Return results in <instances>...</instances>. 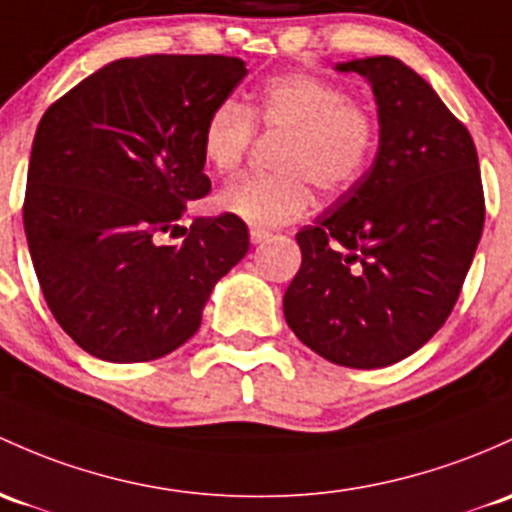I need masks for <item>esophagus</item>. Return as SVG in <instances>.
Segmentation results:
<instances>
[{"instance_id":"1","label":"esophagus","mask_w":512,"mask_h":512,"mask_svg":"<svg viewBox=\"0 0 512 512\" xmlns=\"http://www.w3.org/2000/svg\"><path fill=\"white\" fill-rule=\"evenodd\" d=\"M251 244H261V241H266L268 236H271V232H266V229H258V227H251Z\"/></svg>"}]
</instances>
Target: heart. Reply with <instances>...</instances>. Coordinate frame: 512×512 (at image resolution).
<instances>
[{
	"label": "heart",
	"instance_id": "obj_1",
	"mask_svg": "<svg viewBox=\"0 0 512 512\" xmlns=\"http://www.w3.org/2000/svg\"><path fill=\"white\" fill-rule=\"evenodd\" d=\"M285 134L280 175H239L217 192L224 214L254 227H280L310 210L312 188L339 195L359 183L378 148V119L332 80L310 73L276 75L261 87L251 109L236 100L217 102L200 131L202 161L229 173L254 141L256 125Z\"/></svg>",
	"mask_w": 512,
	"mask_h": 512
}]
</instances>
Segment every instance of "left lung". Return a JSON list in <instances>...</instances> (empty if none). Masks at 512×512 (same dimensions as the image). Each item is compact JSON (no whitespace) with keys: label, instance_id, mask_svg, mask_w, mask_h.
Returning a JSON list of instances; mask_svg holds the SVG:
<instances>
[{"label":"left lung","instance_id":"1","mask_svg":"<svg viewBox=\"0 0 512 512\" xmlns=\"http://www.w3.org/2000/svg\"><path fill=\"white\" fill-rule=\"evenodd\" d=\"M378 104L381 139L364 178L302 227L285 322L332 364L381 368L447 322L483 232L476 146L437 92L398 58L337 65Z\"/></svg>","mask_w":512,"mask_h":512}]
</instances>
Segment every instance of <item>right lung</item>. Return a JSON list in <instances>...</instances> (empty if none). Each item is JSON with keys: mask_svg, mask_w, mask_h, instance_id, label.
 I'll return each instance as SVG.
<instances>
[{"mask_svg": "<svg viewBox=\"0 0 512 512\" xmlns=\"http://www.w3.org/2000/svg\"><path fill=\"white\" fill-rule=\"evenodd\" d=\"M246 73L229 56L122 58L41 117L26 241L53 317L87 354L139 364L175 351L249 251V229L232 214L183 227L180 246L161 244L212 188L202 124Z\"/></svg>", "mask_w": 512, "mask_h": 512, "instance_id": "add662e5", "label": "right lung"}]
</instances>
